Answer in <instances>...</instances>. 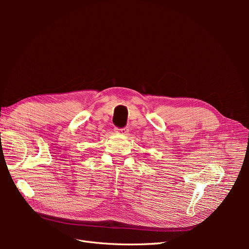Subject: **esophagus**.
<instances>
[{"mask_svg":"<svg viewBox=\"0 0 249 249\" xmlns=\"http://www.w3.org/2000/svg\"><path fill=\"white\" fill-rule=\"evenodd\" d=\"M115 131L117 132V133H119V134H124V135H125L126 133H127V130L126 127H115Z\"/></svg>","mask_w":249,"mask_h":249,"instance_id":"obj_1","label":"esophagus"}]
</instances>
